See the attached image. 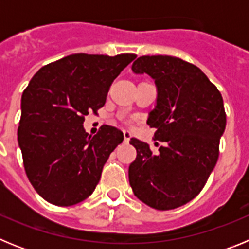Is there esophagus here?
I'll return each instance as SVG.
<instances>
[{
  "mask_svg": "<svg viewBox=\"0 0 249 249\" xmlns=\"http://www.w3.org/2000/svg\"><path fill=\"white\" fill-rule=\"evenodd\" d=\"M123 138H124V142H126V143H128V141L131 140V132L127 131V129H124V131H123Z\"/></svg>",
  "mask_w": 249,
  "mask_h": 249,
  "instance_id": "1",
  "label": "esophagus"
}]
</instances>
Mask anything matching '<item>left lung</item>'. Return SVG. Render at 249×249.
<instances>
[{"instance_id":"obj_1","label":"left lung","mask_w":249,"mask_h":249,"mask_svg":"<svg viewBox=\"0 0 249 249\" xmlns=\"http://www.w3.org/2000/svg\"><path fill=\"white\" fill-rule=\"evenodd\" d=\"M132 70L155 80L157 105L147 124L163 144L152 153L131 138L137 157L129 164V184L147 206L175 210L201 192L217 163L226 128L223 98L197 66L177 57L141 56Z\"/></svg>"}]
</instances>
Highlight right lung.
<instances>
[{
  "instance_id": "1",
  "label": "right lung",
  "mask_w": 249,
  "mask_h": 249,
  "mask_svg": "<svg viewBox=\"0 0 249 249\" xmlns=\"http://www.w3.org/2000/svg\"><path fill=\"white\" fill-rule=\"evenodd\" d=\"M136 57L70 54L32 77L22 93L17 136L26 175L43 199L67 207L92 195L123 133L106 124L92 137L85 116L105 106L114 78Z\"/></svg>"
}]
</instances>
